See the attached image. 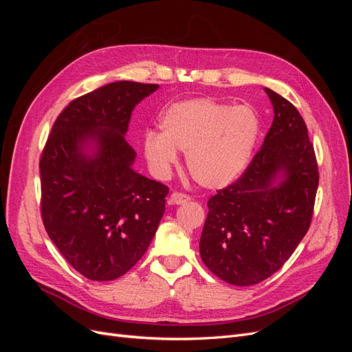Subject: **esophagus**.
<instances>
[{"instance_id":"esophagus-1","label":"esophagus","mask_w":352,"mask_h":352,"mask_svg":"<svg viewBox=\"0 0 352 352\" xmlns=\"http://www.w3.org/2000/svg\"><path fill=\"white\" fill-rule=\"evenodd\" d=\"M189 199L190 197L184 192H173L170 195V202H172V204H185V202H188Z\"/></svg>"}]
</instances>
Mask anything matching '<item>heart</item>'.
<instances>
[{
	"label": "heart",
	"instance_id": "b5f03b06",
	"mask_svg": "<svg viewBox=\"0 0 352 352\" xmlns=\"http://www.w3.org/2000/svg\"><path fill=\"white\" fill-rule=\"evenodd\" d=\"M162 133L144 135L142 151L153 172L167 176L186 153L188 172L208 189H221L243 173L258 144L261 122L248 104L232 105L214 98L170 104L160 117Z\"/></svg>",
	"mask_w": 352,
	"mask_h": 352
}]
</instances>
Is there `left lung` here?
Instances as JSON below:
<instances>
[{"mask_svg":"<svg viewBox=\"0 0 352 352\" xmlns=\"http://www.w3.org/2000/svg\"><path fill=\"white\" fill-rule=\"evenodd\" d=\"M274 119L242 176L208 199L199 254L230 285L260 283L278 272L313 219L318 167L305 122L294 105L264 88Z\"/></svg>","mask_w":352,"mask_h":352,"instance_id":"left-lung-1","label":"left lung"}]
</instances>
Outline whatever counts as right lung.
<instances>
[{
	"mask_svg": "<svg viewBox=\"0 0 352 352\" xmlns=\"http://www.w3.org/2000/svg\"><path fill=\"white\" fill-rule=\"evenodd\" d=\"M158 85L113 82L69 102L39 160L41 216L50 239L91 280H113L141 260L168 188L132 168L124 133L135 105Z\"/></svg>",
	"mask_w": 352,
	"mask_h": 352,
	"instance_id": "right-lung-1",
	"label": "right lung"
}]
</instances>
